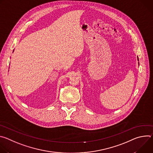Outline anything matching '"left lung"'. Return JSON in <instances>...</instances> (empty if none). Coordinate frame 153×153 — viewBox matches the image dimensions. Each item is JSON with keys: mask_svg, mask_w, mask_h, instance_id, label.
<instances>
[{"mask_svg": "<svg viewBox=\"0 0 153 153\" xmlns=\"http://www.w3.org/2000/svg\"><path fill=\"white\" fill-rule=\"evenodd\" d=\"M137 60H139V59H138V57H137Z\"/></svg>", "mask_w": 153, "mask_h": 153, "instance_id": "8db88e82", "label": "left lung"}]
</instances>
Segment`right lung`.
<instances>
[{"instance_id":"obj_1","label":"right lung","mask_w":153,"mask_h":153,"mask_svg":"<svg viewBox=\"0 0 153 153\" xmlns=\"http://www.w3.org/2000/svg\"><path fill=\"white\" fill-rule=\"evenodd\" d=\"M13 51H14V50H13Z\"/></svg>"}]
</instances>
